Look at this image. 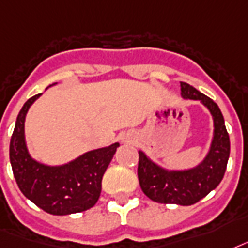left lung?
Instances as JSON below:
<instances>
[{
	"label": "left lung",
	"instance_id": "1",
	"mask_svg": "<svg viewBox=\"0 0 248 248\" xmlns=\"http://www.w3.org/2000/svg\"><path fill=\"white\" fill-rule=\"evenodd\" d=\"M181 95L199 99L214 116V140L210 153L201 164L187 170H166L151 162L142 151L138 158V180L151 201L163 204L191 206L221 182L230 154V140L224 116L216 103L187 82H181Z\"/></svg>",
	"mask_w": 248,
	"mask_h": 248
}]
</instances>
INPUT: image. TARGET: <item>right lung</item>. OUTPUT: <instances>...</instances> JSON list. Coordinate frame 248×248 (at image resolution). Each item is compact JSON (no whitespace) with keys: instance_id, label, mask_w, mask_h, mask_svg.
Returning a JSON list of instances; mask_svg holds the SVG:
<instances>
[{"instance_id":"obj_1","label":"right lung","mask_w":248,"mask_h":248,"mask_svg":"<svg viewBox=\"0 0 248 248\" xmlns=\"http://www.w3.org/2000/svg\"><path fill=\"white\" fill-rule=\"evenodd\" d=\"M31 97L19 112L10 141V163L19 189L31 202L51 215L78 214L97 203L102 177L119 143L81 155L62 167H47L31 158L24 141V120Z\"/></svg>"}]
</instances>
